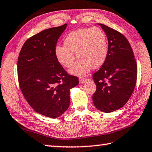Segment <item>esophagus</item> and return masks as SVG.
Here are the masks:
<instances>
[{
    "label": "esophagus",
    "instance_id": "1",
    "mask_svg": "<svg viewBox=\"0 0 152 152\" xmlns=\"http://www.w3.org/2000/svg\"><path fill=\"white\" fill-rule=\"evenodd\" d=\"M87 79H86V78H83V77L79 78V83H80L81 84L86 83V82H87Z\"/></svg>",
    "mask_w": 152,
    "mask_h": 152
}]
</instances>
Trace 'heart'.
Masks as SVG:
<instances>
[{
    "label": "heart",
    "instance_id": "obj_1",
    "mask_svg": "<svg viewBox=\"0 0 152 152\" xmlns=\"http://www.w3.org/2000/svg\"><path fill=\"white\" fill-rule=\"evenodd\" d=\"M64 47L55 49L57 60L66 68L73 65L76 54L79 60L71 70L76 75H85L91 67L97 69L108 55V40L102 28H80L69 33L63 41Z\"/></svg>",
    "mask_w": 152,
    "mask_h": 152
}]
</instances>
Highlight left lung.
<instances>
[{
	"label": "left lung",
	"instance_id": "obj_1",
	"mask_svg": "<svg viewBox=\"0 0 152 152\" xmlns=\"http://www.w3.org/2000/svg\"><path fill=\"white\" fill-rule=\"evenodd\" d=\"M108 39V55L105 62L92 77L96 84L93 95L95 107L110 113L124 107L136 85L137 67L129 41L123 34L103 24Z\"/></svg>",
	"mask_w": 152,
	"mask_h": 152
}]
</instances>
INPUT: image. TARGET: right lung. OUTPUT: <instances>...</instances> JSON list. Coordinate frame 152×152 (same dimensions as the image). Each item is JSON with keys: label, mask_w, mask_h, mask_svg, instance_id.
<instances>
[{"label": "right lung", "mask_w": 152, "mask_h": 152, "mask_svg": "<svg viewBox=\"0 0 152 152\" xmlns=\"http://www.w3.org/2000/svg\"><path fill=\"white\" fill-rule=\"evenodd\" d=\"M66 24L42 31L23 45L17 61L18 83L24 97L38 113L57 118L67 110L70 89L77 77L67 73L55 55Z\"/></svg>", "instance_id": "1"}]
</instances>
